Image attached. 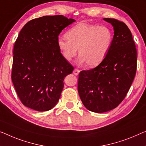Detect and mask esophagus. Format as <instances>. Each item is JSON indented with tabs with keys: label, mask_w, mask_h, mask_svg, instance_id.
Here are the masks:
<instances>
[{
	"label": "esophagus",
	"mask_w": 146,
	"mask_h": 146,
	"mask_svg": "<svg viewBox=\"0 0 146 146\" xmlns=\"http://www.w3.org/2000/svg\"><path fill=\"white\" fill-rule=\"evenodd\" d=\"M80 73V70L78 69H75L73 71V74L75 75H78Z\"/></svg>",
	"instance_id": "1"
}]
</instances>
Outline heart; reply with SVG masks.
Returning <instances> with one entry per match:
<instances>
[{"instance_id":"b5f03b06","label":"heart","mask_w":146,"mask_h":146,"mask_svg":"<svg viewBox=\"0 0 146 146\" xmlns=\"http://www.w3.org/2000/svg\"><path fill=\"white\" fill-rule=\"evenodd\" d=\"M113 35L107 26L80 23L71 28L66 38L58 39V46L64 58L70 61L77 55L78 62H86L88 67H94L102 62L111 47Z\"/></svg>"}]
</instances>
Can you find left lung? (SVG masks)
Here are the masks:
<instances>
[{
    "label": "left lung",
    "instance_id": "obj_1",
    "mask_svg": "<svg viewBox=\"0 0 146 146\" xmlns=\"http://www.w3.org/2000/svg\"><path fill=\"white\" fill-rule=\"evenodd\" d=\"M113 27L111 47L95 68L81 71L78 92L87 110L104 113L117 108L125 98L135 77L137 52L132 33L125 23L104 18Z\"/></svg>",
    "mask_w": 146,
    "mask_h": 146
}]
</instances>
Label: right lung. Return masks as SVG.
<instances>
[{"instance_id":"1","label":"right lung","mask_w":146,"mask_h":146,"mask_svg":"<svg viewBox=\"0 0 146 146\" xmlns=\"http://www.w3.org/2000/svg\"><path fill=\"white\" fill-rule=\"evenodd\" d=\"M74 21L62 15L45 16L29 21L19 32L13 52L12 80L26 107L45 111L57 104L64 78L73 71L58 48V35Z\"/></svg>"}]
</instances>
